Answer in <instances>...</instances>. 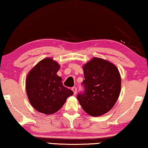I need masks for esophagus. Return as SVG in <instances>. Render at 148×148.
<instances>
[{"mask_svg": "<svg viewBox=\"0 0 148 148\" xmlns=\"http://www.w3.org/2000/svg\"><path fill=\"white\" fill-rule=\"evenodd\" d=\"M72 90L74 92V95H76V93H77V88H76V87L72 88Z\"/></svg>", "mask_w": 148, "mask_h": 148, "instance_id": "obj_1", "label": "esophagus"}]
</instances>
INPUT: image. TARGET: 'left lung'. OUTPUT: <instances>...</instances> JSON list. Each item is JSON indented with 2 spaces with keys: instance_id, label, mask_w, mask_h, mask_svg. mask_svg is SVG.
I'll return each mask as SVG.
<instances>
[{
  "instance_id": "8db88e82",
  "label": "left lung",
  "mask_w": 148,
  "mask_h": 148,
  "mask_svg": "<svg viewBox=\"0 0 148 148\" xmlns=\"http://www.w3.org/2000/svg\"><path fill=\"white\" fill-rule=\"evenodd\" d=\"M84 92L77 99L87 114L99 116L107 113L118 100L121 76L115 65L100 58H93L83 66Z\"/></svg>"
}]
</instances>
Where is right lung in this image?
Returning <instances> with one entry per match:
<instances>
[{"label": "right lung", "instance_id": "1", "mask_svg": "<svg viewBox=\"0 0 148 148\" xmlns=\"http://www.w3.org/2000/svg\"><path fill=\"white\" fill-rule=\"evenodd\" d=\"M60 65L52 58L40 61L28 72L26 80L28 98L32 107L46 115L56 113L73 95L71 90L64 86L61 77L57 75Z\"/></svg>", "mask_w": 148, "mask_h": 148}]
</instances>
